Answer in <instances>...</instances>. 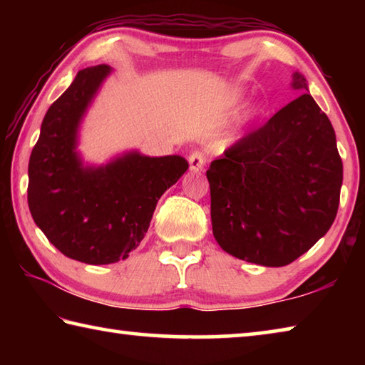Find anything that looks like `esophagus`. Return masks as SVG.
I'll return each instance as SVG.
<instances>
[{
    "instance_id": "obj_1",
    "label": "esophagus",
    "mask_w": 365,
    "mask_h": 365,
    "mask_svg": "<svg viewBox=\"0 0 365 365\" xmlns=\"http://www.w3.org/2000/svg\"><path fill=\"white\" fill-rule=\"evenodd\" d=\"M188 163H190V170L191 172H201L202 168H205L206 164V158L202 153H191L190 158H188Z\"/></svg>"
}]
</instances>
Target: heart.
<instances>
[{
    "instance_id": "1",
    "label": "heart",
    "mask_w": 365,
    "mask_h": 365,
    "mask_svg": "<svg viewBox=\"0 0 365 365\" xmlns=\"http://www.w3.org/2000/svg\"><path fill=\"white\" fill-rule=\"evenodd\" d=\"M240 95H242V93H237V96H240Z\"/></svg>"
}]
</instances>
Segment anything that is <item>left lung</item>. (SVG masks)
Returning <instances> with one entry per match:
<instances>
[{"label":"left lung","instance_id":"left-lung-1","mask_svg":"<svg viewBox=\"0 0 365 365\" xmlns=\"http://www.w3.org/2000/svg\"><path fill=\"white\" fill-rule=\"evenodd\" d=\"M299 96L211 163V220L228 255L282 267L311 250L336 217L343 163L331 122L309 95Z\"/></svg>","mask_w":365,"mask_h":365}]
</instances>
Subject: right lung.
I'll list each match as a JSON object with an SVG mask.
<instances>
[{"label":"right lung","mask_w":365,"mask_h":365,"mask_svg":"<svg viewBox=\"0 0 365 365\" xmlns=\"http://www.w3.org/2000/svg\"><path fill=\"white\" fill-rule=\"evenodd\" d=\"M113 73L106 64L86 67L46 110L29 160L27 200L49 243L76 261L103 265L127 259L150 228L159 197L188 160L127 150L91 164L78 150L86 113Z\"/></svg>","instance_id":"right-lung-1"}]
</instances>
